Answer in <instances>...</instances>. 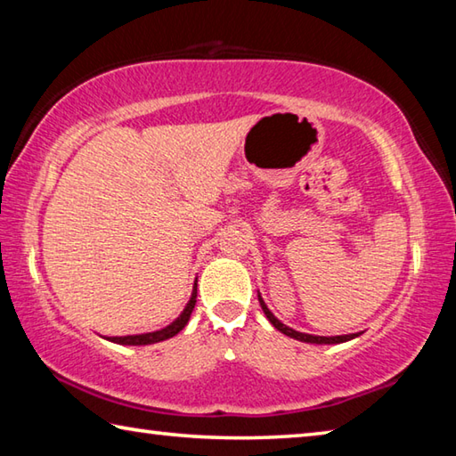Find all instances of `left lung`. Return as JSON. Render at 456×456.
<instances>
[{
  "label": "left lung",
  "mask_w": 456,
  "mask_h": 456,
  "mask_svg": "<svg viewBox=\"0 0 456 456\" xmlns=\"http://www.w3.org/2000/svg\"><path fill=\"white\" fill-rule=\"evenodd\" d=\"M259 297V304H261V310H264V314L267 315V320L273 323V328H277L281 331V334H285V336H289V338H293V339H299V342H307V344H342V342H348V339H354L356 338L358 334H346V336H330V338H326V336H312V334H302V331H296V330H291L289 326H285V323H281L280 320L275 318V315L269 312V307L265 305V302H264V297L261 296H257Z\"/></svg>",
  "instance_id": "left-lung-1"
}]
</instances>
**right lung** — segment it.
I'll return each instance as SVG.
<instances>
[{
    "label": "right lung",
    "instance_id": "right-lung-1",
    "mask_svg": "<svg viewBox=\"0 0 456 456\" xmlns=\"http://www.w3.org/2000/svg\"><path fill=\"white\" fill-rule=\"evenodd\" d=\"M197 304V283L195 288H192V293H191V299L189 304L184 305L183 314L176 318L173 323H168L167 328L163 330H157V331H149V334H136V336H117V338H108L110 342L114 344H122V346H146V344H157V342H163V339H168L179 334V331L187 326V322L191 318V312L192 307H195Z\"/></svg>",
    "mask_w": 456,
    "mask_h": 456
}]
</instances>
